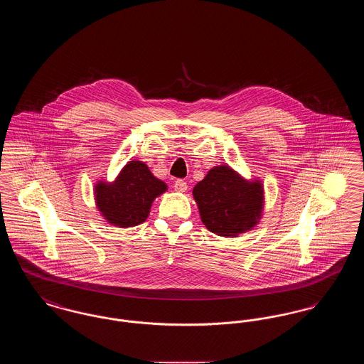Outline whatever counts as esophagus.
I'll list each match as a JSON object with an SVG mask.
<instances>
[{"label": "esophagus", "mask_w": 364, "mask_h": 364, "mask_svg": "<svg viewBox=\"0 0 364 364\" xmlns=\"http://www.w3.org/2000/svg\"><path fill=\"white\" fill-rule=\"evenodd\" d=\"M173 187L174 191H177V192H186L188 188V184L184 180H176Z\"/></svg>", "instance_id": "34e87169"}]
</instances>
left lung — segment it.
<instances>
[{
  "instance_id": "1",
  "label": "left lung",
  "mask_w": 364,
  "mask_h": 364,
  "mask_svg": "<svg viewBox=\"0 0 364 364\" xmlns=\"http://www.w3.org/2000/svg\"><path fill=\"white\" fill-rule=\"evenodd\" d=\"M192 193L203 225L223 237H237L251 230L263 214L262 181L247 180L229 165L211 168Z\"/></svg>"
}]
</instances>
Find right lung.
Instances as JSON below:
<instances>
[{
	"instance_id": "1",
	"label": "right lung",
	"mask_w": 364,
	"mask_h": 364,
	"mask_svg": "<svg viewBox=\"0 0 364 364\" xmlns=\"http://www.w3.org/2000/svg\"><path fill=\"white\" fill-rule=\"evenodd\" d=\"M168 186L141 161H129L112 183L100 180L94 196L98 211L110 225L132 228L144 223L154 199Z\"/></svg>"
}]
</instances>
